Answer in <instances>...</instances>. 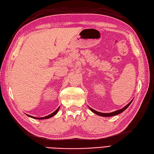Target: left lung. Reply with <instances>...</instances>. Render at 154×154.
I'll list each match as a JSON object with an SVG mask.
<instances>
[{"label":"left lung","instance_id":"left-lung-1","mask_svg":"<svg viewBox=\"0 0 154 154\" xmlns=\"http://www.w3.org/2000/svg\"><path fill=\"white\" fill-rule=\"evenodd\" d=\"M132 101H130V102L127 104V105H126L125 106H124V108H122V109H120V110H116L114 111V112H110V113H102V112H97V111H96L95 110H93V109H91V107L89 106V108L90 109V110L92 111V112H93L94 113H95L96 114H97V115L99 116H104V117H109V116H115V115H118V114L122 112L124 110H125L128 107L130 106V104H131V103L132 102Z\"/></svg>","mask_w":154,"mask_h":154}]
</instances>
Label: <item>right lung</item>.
Masks as SVG:
<instances>
[{
  "mask_svg": "<svg viewBox=\"0 0 154 154\" xmlns=\"http://www.w3.org/2000/svg\"><path fill=\"white\" fill-rule=\"evenodd\" d=\"M59 109H60V107H58L57 109L56 110H55L53 113H51V114H50V115L46 116H44V117H42V118H36V117H34V116H30V115H28V114H27V115H28V116H30V117L32 118V119H40V120H42V119H50V118H51V117H52V116H54V115H55V114H56L57 113Z\"/></svg>",
  "mask_w": 154,
  "mask_h": 154,
  "instance_id": "right-lung-1",
  "label": "right lung"
}]
</instances>
